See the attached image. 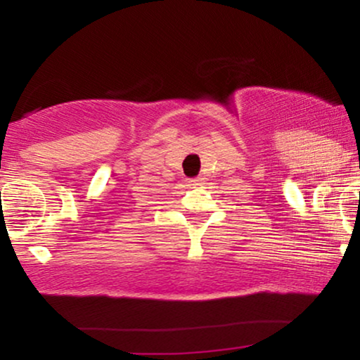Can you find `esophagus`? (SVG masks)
I'll list each match as a JSON object with an SVG mask.
<instances>
[{
	"label": "esophagus",
	"instance_id": "esophagus-1",
	"mask_svg": "<svg viewBox=\"0 0 360 360\" xmlns=\"http://www.w3.org/2000/svg\"><path fill=\"white\" fill-rule=\"evenodd\" d=\"M188 183H189V184H201V183H205V177L200 176V177H196V179L188 181Z\"/></svg>",
	"mask_w": 360,
	"mask_h": 360
}]
</instances>
